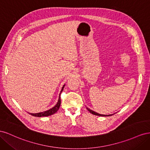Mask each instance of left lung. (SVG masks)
<instances>
[{
    "label": "left lung",
    "instance_id": "8db88e82",
    "mask_svg": "<svg viewBox=\"0 0 150 150\" xmlns=\"http://www.w3.org/2000/svg\"><path fill=\"white\" fill-rule=\"evenodd\" d=\"M86 109H87L88 111H89L91 113V114L94 115H96V116H112V115H114V114H112V115H101V114H99V113L95 112V111H93L91 110H90V109H89L88 108H86Z\"/></svg>",
    "mask_w": 150,
    "mask_h": 150
}]
</instances>
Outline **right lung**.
Segmentation results:
<instances>
[{"label": "right lung", "instance_id": "obj_1", "mask_svg": "<svg viewBox=\"0 0 150 150\" xmlns=\"http://www.w3.org/2000/svg\"><path fill=\"white\" fill-rule=\"evenodd\" d=\"M64 86H65V84L62 86V88L61 91V93L63 91V89H64ZM60 95H61V93L59 94V99H58V101H57V104L54 107H52V108L49 109V110H47L46 111L38 112V113H30V112H29V113L30 115L34 116H36V117L49 116H51V115L54 114V113H56L58 111V110H59V107L61 106V98H60Z\"/></svg>", "mask_w": 150, "mask_h": 150}]
</instances>
